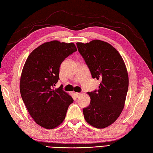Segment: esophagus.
Segmentation results:
<instances>
[{"mask_svg": "<svg viewBox=\"0 0 153 153\" xmlns=\"http://www.w3.org/2000/svg\"><path fill=\"white\" fill-rule=\"evenodd\" d=\"M74 95L75 97H76V98H78V97L80 96V93H74Z\"/></svg>", "mask_w": 153, "mask_h": 153, "instance_id": "obj_1", "label": "esophagus"}]
</instances>
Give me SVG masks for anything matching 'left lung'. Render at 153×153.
I'll return each instance as SVG.
<instances>
[{
	"label": "left lung",
	"instance_id": "left-lung-1",
	"mask_svg": "<svg viewBox=\"0 0 153 153\" xmlns=\"http://www.w3.org/2000/svg\"><path fill=\"white\" fill-rule=\"evenodd\" d=\"M76 45L93 78L100 81L98 90L87 93L91 102L83 109L84 118L96 128H105L118 119L125 105L129 85L126 64L118 51L106 42L95 39Z\"/></svg>",
	"mask_w": 153,
	"mask_h": 153
}]
</instances>
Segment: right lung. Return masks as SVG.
I'll return each instance as SVG.
<instances>
[{"label":"right lung","mask_w":153,"mask_h":153,"mask_svg":"<svg viewBox=\"0 0 153 153\" xmlns=\"http://www.w3.org/2000/svg\"><path fill=\"white\" fill-rule=\"evenodd\" d=\"M77 51L73 43L46 42L31 52L22 69L19 89L23 101L38 125L51 129L60 125L74 100L60 86L54 89L59 79L61 63Z\"/></svg>","instance_id":"right-lung-1"}]
</instances>
